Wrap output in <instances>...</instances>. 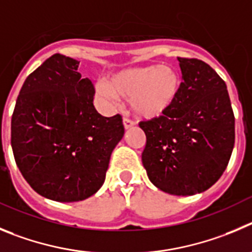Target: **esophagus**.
<instances>
[{"instance_id": "1", "label": "esophagus", "mask_w": 252, "mask_h": 252, "mask_svg": "<svg viewBox=\"0 0 252 252\" xmlns=\"http://www.w3.org/2000/svg\"><path fill=\"white\" fill-rule=\"evenodd\" d=\"M123 124H124V128L129 129V128H133L135 123L133 121H131V119H129V118L124 117L123 118Z\"/></svg>"}]
</instances>
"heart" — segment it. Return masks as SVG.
I'll list each match as a JSON object with an SVG mask.
<instances>
[{
	"instance_id": "1",
	"label": "heart",
	"mask_w": 252,
	"mask_h": 252,
	"mask_svg": "<svg viewBox=\"0 0 252 252\" xmlns=\"http://www.w3.org/2000/svg\"><path fill=\"white\" fill-rule=\"evenodd\" d=\"M182 88V76L173 66L160 64L128 67L112 74L109 81H99L96 93L117 105L119 96L130 99L138 117L154 119L168 112Z\"/></svg>"
}]
</instances>
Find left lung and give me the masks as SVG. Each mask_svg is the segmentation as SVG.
Returning a JSON list of instances; mask_svg holds the SVG:
<instances>
[{"label": "left lung", "mask_w": 252, "mask_h": 252, "mask_svg": "<svg viewBox=\"0 0 252 252\" xmlns=\"http://www.w3.org/2000/svg\"><path fill=\"white\" fill-rule=\"evenodd\" d=\"M182 88L171 109L142 121V162L151 182L176 196L199 193L219 181L235 144L227 87L205 61L178 58Z\"/></svg>", "instance_id": "1"}]
</instances>
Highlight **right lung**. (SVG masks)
Returning <instances> with one entry per match:
<instances>
[{
	"mask_svg": "<svg viewBox=\"0 0 252 252\" xmlns=\"http://www.w3.org/2000/svg\"><path fill=\"white\" fill-rule=\"evenodd\" d=\"M75 59L55 54L27 76L11 119V146L33 191L58 202L98 192L113 149L124 135L122 115L94 108V85Z\"/></svg>",
	"mask_w": 252,
	"mask_h": 252,
	"instance_id": "1",
	"label": "right lung"
}]
</instances>
